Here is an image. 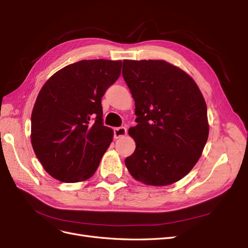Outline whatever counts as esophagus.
I'll return each instance as SVG.
<instances>
[{
	"label": "esophagus",
	"instance_id": "obj_1",
	"mask_svg": "<svg viewBox=\"0 0 248 248\" xmlns=\"http://www.w3.org/2000/svg\"><path fill=\"white\" fill-rule=\"evenodd\" d=\"M126 134V129L124 126H119V127H115L113 130V136H114V139H118L121 138V137L124 136Z\"/></svg>",
	"mask_w": 248,
	"mask_h": 248
}]
</instances>
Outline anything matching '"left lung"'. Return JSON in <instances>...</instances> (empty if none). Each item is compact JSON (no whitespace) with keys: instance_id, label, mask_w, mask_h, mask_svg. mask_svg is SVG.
Wrapping results in <instances>:
<instances>
[{"instance_id":"8db88e82","label":"left lung","mask_w":248,"mask_h":248,"mask_svg":"<svg viewBox=\"0 0 248 248\" xmlns=\"http://www.w3.org/2000/svg\"><path fill=\"white\" fill-rule=\"evenodd\" d=\"M135 100V152L124 162L146 185L172 184L193 169L208 138L207 109L196 82L163 60H124Z\"/></svg>"}]
</instances>
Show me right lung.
<instances>
[{
	"instance_id": "right-lung-1",
	"label": "right lung",
	"mask_w": 248,
	"mask_h": 248,
	"mask_svg": "<svg viewBox=\"0 0 248 248\" xmlns=\"http://www.w3.org/2000/svg\"><path fill=\"white\" fill-rule=\"evenodd\" d=\"M121 70L122 61L81 60L43 86L31 113V144L53 178L77 183L94 175L113 138L101 100Z\"/></svg>"
}]
</instances>
